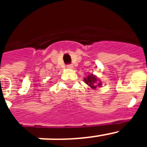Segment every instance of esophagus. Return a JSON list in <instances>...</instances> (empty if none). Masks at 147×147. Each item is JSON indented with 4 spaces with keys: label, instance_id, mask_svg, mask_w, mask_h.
<instances>
[{
    "label": "esophagus",
    "instance_id": "1",
    "mask_svg": "<svg viewBox=\"0 0 147 147\" xmlns=\"http://www.w3.org/2000/svg\"><path fill=\"white\" fill-rule=\"evenodd\" d=\"M67 68H69V69H72L74 66H73L72 64H69V65H67Z\"/></svg>",
    "mask_w": 147,
    "mask_h": 147
}]
</instances>
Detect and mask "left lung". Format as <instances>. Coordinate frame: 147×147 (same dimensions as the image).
<instances>
[{"label":"left lung","instance_id":"obj_1","mask_svg":"<svg viewBox=\"0 0 147 147\" xmlns=\"http://www.w3.org/2000/svg\"><path fill=\"white\" fill-rule=\"evenodd\" d=\"M84 81H85V82L86 83L88 86H90L91 88H93V89L96 88L97 86H101L102 85V82H101L97 83L98 80H97L96 76H94L93 74L88 75V76L84 79Z\"/></svg>","mask_w":147,"mask_h":147}]
</instances>
